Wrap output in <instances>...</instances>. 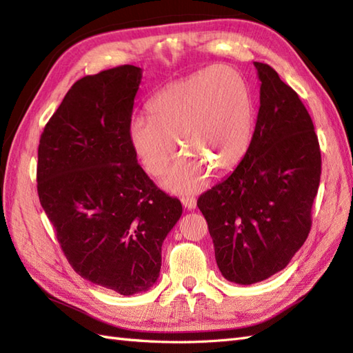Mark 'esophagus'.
<instances>
[{"instance_id": "obj_1", "label": "esophagus", "mask_w": 353, "mask_h": 353, "mask_svg": "<svg viewBox=\"0 0 353 353\" xmlns=\"http://www.w3.org/2000/svg\"><path fill=\"white\" fill-rule=\"evenodd\" d=\"M182 205L185 206V209H196V206H197V200H196V197H192V196H183L182 197Z\"/></svg>"}]
</instances>
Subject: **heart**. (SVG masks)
Wrapping results in <instances>:
<instances>
[{
    "mask_svg": "<svg viewBox=\"0 0 353 353\" xmlns=\"http://www.w3.org/2000/svg\"><path fill=\"white\" fill-rule=\"evenodd\" d=\"M150 118L134 117L127 137L142 167L161 176L183 154L163 181L174 192L203 188L209 168L229 171L243 159L252 139L250 89L236 70L215 65L176 80L148 103Z\"/></svg>",
    "mask_w": 353,
    "mask_h": 353,
    "instance_id": "heart-1",
    "label": "heart"
}]
</instances>
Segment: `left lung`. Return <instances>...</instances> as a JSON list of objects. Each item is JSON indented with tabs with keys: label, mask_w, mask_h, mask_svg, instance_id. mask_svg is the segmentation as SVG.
I'll use <instances>...</instances> for the list:
<instances>
[{
	"label": "left lung",
	"mask_w": 353,
	"mask_h": 353,
	"mask_svg": "<svg viewBox=\"0 0 353 353\" xmlns=\"http://www.w3.org/2000/svg\"><path fill=\"white\" fill-rule=\"evenodd\" d=\"M254 66L261 89L250 145L234 172L197 200L216 265L239 285L281 272L303 245L321 174L308 110L272 66Z\"/></svg>",
	"instance_id": "left-lung-1"
}]
</instances>
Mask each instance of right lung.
Segmentation results:
<instances>
[{
    "mask_svg": "<svg viewBox=\"0 0 353 353\" xmlns=\"http://www.w3.org/2000/svg\"><path fill=\"white\" fill-rule=\"evenodd\" d=\"M141 77L138 66L121 65L77 80L37 148V194L66 259L123 296L153 287L163 239L182 215L127 137Z\"/></svg>",
    "mask_w": 353,
    "mask_h": 353,
    "instance_id": "obj_1",
    "label": "right lung"
}]
</instances>
